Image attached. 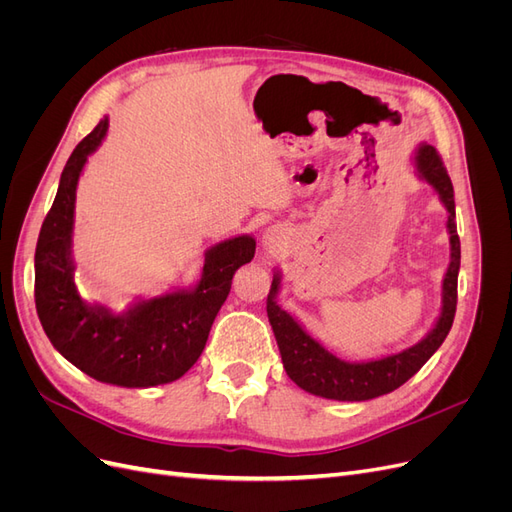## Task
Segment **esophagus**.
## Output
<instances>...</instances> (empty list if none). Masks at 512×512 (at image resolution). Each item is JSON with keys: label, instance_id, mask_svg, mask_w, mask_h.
<instances>
[{"label": "esophagus", "instance_id": "esophagus-1", "mask_svg": "<svg viewBox=\"0 0 512 512\" xmlns=\"http://www.w3.org/2000/svg\"><path fill=\"white\" fill-rule=\"evenodd\" d=\"M265 245L267 247H282V232L280 230H267L265 232Z\"/></svg>", "mask_w": 512, "mask_h": 512}]
</instances>
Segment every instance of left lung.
Instances as JSON below:
<instances>
[{
    "instance_id": "left-lung-1",
    "label": "left lung",
    "mask_w": 512,
    "mask_h": 512,
    "mask_svg": "<svg viewBox=\"0 0 512 512\" xmlns=\"http://www.w3.org/2000/svg\"><path fill=\"white\" fill-rule=\"evenodd\" d=\"M414 166L418 179L427 181L431 188L436 190L438 198L448 211L446 230L448 241H451V262H448V269L442 282L440 316L436 324H433V329L421 339V342L406 350L365 363L342 361L320 342H316V339L301 327L299 320L290 316L286 309L277 303V294H280L282 288V273L275 271L267 297V316L271 322L273 335L277 339V348H280L288 378L307 393L337 401H365L391 393L399 389L404 382H408L416 371L431 359V354L442 346L448 331L453 327L457 309V275L461 262L453 183L442 164V158L438 156V151L427 143L418 145L414 153Z\"/></svg>"
}]
</instances>
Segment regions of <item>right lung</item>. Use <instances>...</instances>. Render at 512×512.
<instances>
[{"mask_svg":"<svg viewBox=\"0 0 512 512\" xmlns=\"http://www.w3.org/2000/svg\"><path fill=\"white\" fill-rule=\"evenodd\" d=\"M106 130L108 117L76 145L61 173L36 245L34 297L42 329L64 359L98 382L147 389L179 380L198 361L232 275L254 258L256 241L241 235L209 247L196 286L136 301L121 314L85 301L72 260L76 183Z\"/></svg>","mask_w":512,"mask_h":512,"instance_id":"1","label":"right lung"}]
</instances>
